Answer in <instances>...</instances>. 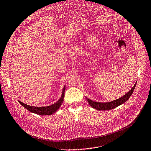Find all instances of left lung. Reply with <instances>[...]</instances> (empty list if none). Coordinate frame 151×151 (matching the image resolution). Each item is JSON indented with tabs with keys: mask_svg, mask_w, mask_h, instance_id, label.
<instances>
[{
	"mask_svg": "<svg viewBox=\"0 0 151 151\" xmlns=\"http://www.w3.org/2000/svg\"><path fill=\"white\" fill-rule=\"evenodd\" d=\"M136 84H135V85L134 86V87L130 90V91L129 92H128L126 94H125L123 96V97H121L120 98L116 99L115 101L109 102H106V103H101V102H94L91 100H90V99H88L87 98H86L87 101H88V104L94 109H98V110H109V109H113L118 106H119L120 105L125 103L131 96V94H132Z\"/></svg>",
	"mask_w": 151,
	"mask_h": 151,
	"instance_id": "left-lung-1",
	"label": "left lung"
}]
</instances>
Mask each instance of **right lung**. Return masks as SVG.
<instances>
[{
    "label": "right lung",
    "instance_id": "add662e5",
    "mask_svg": "<svg viewBox=\"0 0 151 151\" xmlns=\"http://www.w3.org/2000/svg\"><path fill=\"white\" fill-rule=\"evenodd\" d=\"M64 91H65V86L64 87V88L63 90L62 95L60 100L58 101L56 103H55L53 105L48 106H29L28 105H26L20 101H19V102L23 106H24L25 108H26L28 111H29L31 113H34L37 114L42 115V116L51 115L55 112L60 108V106L61 105L64 101Z\"/></svg>",
    "mask_w": 151,
    "mask_h": 151
}]
</instances>
